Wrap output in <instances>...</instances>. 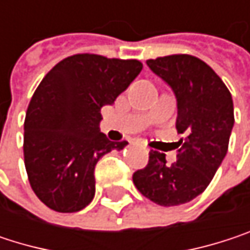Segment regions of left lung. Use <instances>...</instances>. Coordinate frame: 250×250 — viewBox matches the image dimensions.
Segmentation results:
<instances>
[{"mask_svg": "<svg viewBox=\"0 0 250 250\" xmlns=\"http://www.w3.org/2000/svg\"><path fill=\"white\" fill-rule=\"evenodd\" d=\"M175 92L178 159L149 152V162L133 174L136 188L150 201L169 207L191 201L211 182L229 149L234 125L233 100L222 78L192 55H169L146 61Z\"/></svg>", "mask_w": 250, "mask_h": 250, "instance_id": "1", "label": "left lung"}]
</instances>
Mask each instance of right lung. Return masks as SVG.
Returning <instances> with one entry per match:
<instances>
[{"label": "right lung", "mask_w": 250, "mask_h": 250, "mask_svg": "<svg viewBox=\"0 0 250 250\" xmlns=\"http://www.w3.org/2000/svg\"><path fill=\"white\" fill-rule=\"evenodd\" d=\"M137 59L78 53L56 63L39 83L24 120V165L31 189L58 213L85 208L95 194L101 156L123 149L100 131L101 107L140 74Z\"/></svg>", "instance_id": "1"}]
</instances>
